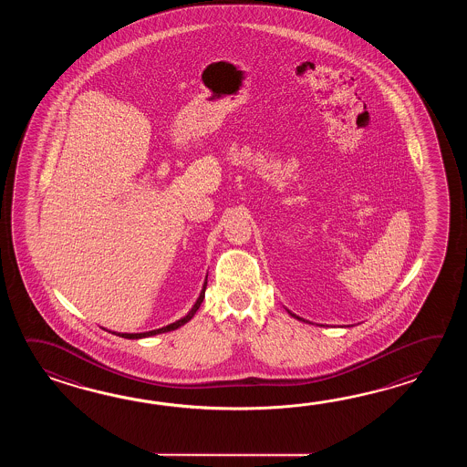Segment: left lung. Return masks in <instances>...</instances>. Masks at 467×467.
<instances>
[{
    "instance_id": "8db88e82",
    "label": "left lung",
    "mask_w": 467,
    "mask_h": 467,
    "mask_svg": "<svg viewBox=\"0 0 467 467\" xmlns=\"http://www.w3.org/2000/svg\"><path fill=\"white\" fill-rule=\"evenodd\" d=\"M287 312H288V314H290V316H292V317L298 318V320H304V318L298 317V316H296V314H292V312H290V310H287ZM304 322H306V320H304Z\"/></svg>"
}]
</instances>
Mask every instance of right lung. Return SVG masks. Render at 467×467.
<instances>
[{
  "label": "right lung",
  "mask_w": 467,
  "mask_h": 467,
  "mask_svg": "<svg viewBox=\"0 0 467 467\" xmlns=\"http://www.w3.org/2000/svg\"><path fill=\"white\" fill-rule=\"evenodd\" d=\"M205 288H207V278H205V282H203V287H202V292H200L197 302L193 304V307L190 308L189 314H187L185 317H182L180 320H177V322L169 324L167 327L155 328V330H149V332H140V334H119V332H111V334H115V336H119V337L123 338H143L151 337V336H157V334H163V332H170V330H175V328L182 327V326H185L189 320H192V317L195 316V312L199 310L200 304L203 302V297H205Z\"/></svg>",
  "instance_id": "right-lung-1"
}]
</instances>
